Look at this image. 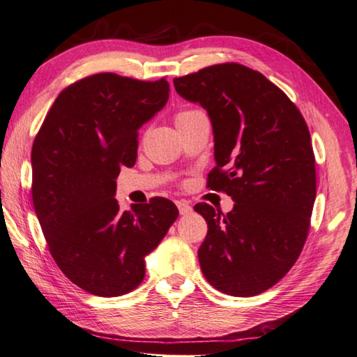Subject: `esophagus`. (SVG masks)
<instances>
[{
  "label": "esophagus",
  "instance_id": "1",
  "mask_svg": "<svg viewBox=\"0 0 357 357\" xmlns=\"http://www.w3.org/2000/svg\"><path fill=\"white\" fill-rule=\"evenodd\" d=\"M176 206H178V209H179L181 215H187V214H190L191 211H193V208H191V206L185 202V200H178Z\"/></svg>",
  "mask_w": 357,
  "mask_h": 357
}]
</instances>
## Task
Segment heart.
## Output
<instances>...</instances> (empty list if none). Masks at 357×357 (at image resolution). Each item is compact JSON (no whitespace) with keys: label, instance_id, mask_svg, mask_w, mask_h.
<instances>
[{"label":"heart","instance_id":"b5f03b06","mask_svg":"<svg viewBox=\"0 0 357 357\" xmlns=\"http://www.w3.org/2000/svg\"><path fill=\"white\" fill-rule=\"evenodd\" d=\"M197 113H200V112H197V109H185V112H181V113L176 114V123H178V122H182V121H185V119H188V117H191V116H195V114H197Z\"/></svg>","mask_w":357,"mask_h":357}]
</instances>
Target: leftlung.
Listing matches in <instances>:
<instances>
[{
    "label": "left lung",
    "mask_w": 357,
    "mask_h": 357,
    "mask_svg": "<svg viewBox=\"0 0 357 357\" xmlns=\"http://www.w3.org/2000/svg\"><path fill=\"white\" fill-rule=\"evenodd\" d=\"M173 84L206 109L215 158L208 187L235 202L226 215L208 204L195 206L208 225L200 268L225 294H261L294 266L307 236L317 195L307 125L279 87L238 63L200 69Z\"/></svg>",
    "instance_id": "obj_1"
}]
</instances>
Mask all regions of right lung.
Returning a JSON list of instances; mask_svg holds the SVG:
<instances>
[{
  "label": "right lung",
  "instance_id": "obj_1",
  "mask_svg": "<svg viewBox=\"0 0 357 357\" xmlns=\"http://www.w3.org/2000/svg\"><path fill=\"white\" fill-rule=\"evenodd\" d=\"M169 83L96 74L54 100L31 149L33 204L65 276L99 297L135 289L144 258L178 218L169 199L121 211L116 179L137 160L139 130L164 108Z\"/></svg>",
  "mask_w": 357,
  "mask_h": 357
}]
</instances>
